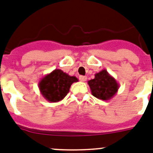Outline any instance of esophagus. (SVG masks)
<instances>
[{
    "label": "esophagus",
    "instance_id": "34e87169",
    "mask_svg": "<svg viewBox=\"0 0 153 153\" xmlns=\"http://www.w3.org/2000/svg\"><path fill=\"white\" fill-rule=\"evenodd\" d=\"M79 79L81 82H85L87 79V77H86V76H79Z\"/></svg>",
    "mask_w": 153,
    "mask_h": 153
}]
</instances>
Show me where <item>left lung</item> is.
<instances>
[{"instance_id":"obj_1","label":"left lung","mask_w":153,"mask_h":153,"mask_svg":"<svg viewBox=\"0 0 153 153\" xmlns=\"http://www.w3.org/2000/svg\"><path fill=\"white\" fill-rule=\"evenodd\" d=\"M92 95L102 100L113 98L120 88V84L107 70H102L95 74L94 79L88 81Z\"/></svg>"}]
</instances>
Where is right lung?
<instances>
[{
  "label": "right lung",
  "mask_w": 153,
  "mask_h": 153,
  "mask_svg": "<svg viewBox=\"0 0 153 153\" xmlns=\"http://www.w3.org/2000/svg\"><path fill=\"white\" fill-rule=\"evenodd\" d=\"M77 81L76 76H71L63 70L56 69L40 79L38 87L46 100L56 102L62 100L67 95L71 85Z\"/></svg>",
  "instance_id": "obj_1"
}]
</instances>
